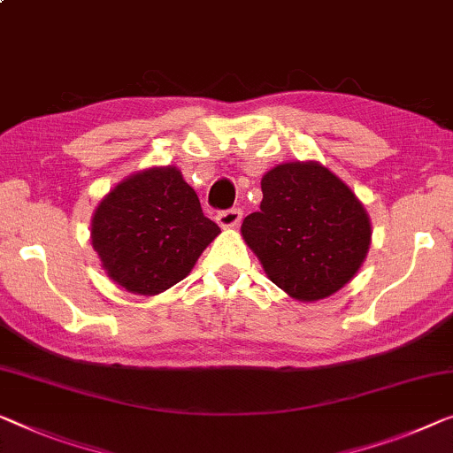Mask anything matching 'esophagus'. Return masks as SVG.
Segmentation results:
<instances>
[{
    "mask_svg": "<svg viewBox=\"0 0 453 453\" xmlns=\"http://www.w3.org/2000/svg\"><path fill=\"white\" fill-rule=\"evenodd\" d=\"M242 221V209L232 207L218 213V224L221 227H235Z\"/></svg>",
    "mask_w": 453,
    "mask_h": 453,
    "instance_id": "34e87169",
    "label": "esophagus"
}]
</instances>
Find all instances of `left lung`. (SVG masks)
<instances>
[{"instance_id": "1", "label": "left lung", "mask_w": 453, "mask_h": 453, "mask_svg": "<svg viewBox=\"0 0 453 453\" xmlns=\"http://www.w3.org/2000/svg\"><path fill=\"white\" fill-rule=\"evenodd\" d=\"M242 235L268 279L293 299L317 301L352 280L370 248L356 195L317 162H287L262 177L260 211Z\"/></svg>"}]
</instances>
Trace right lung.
I'll list each match as a JSON object with an SVG mask.
<instances>
[{"label": "right lung", "instance_id": "right-lung-1", "mask_svg": "<svg viewBox=\"0 0 453 453\" xmlns=\"http://www.w3.org/2000/svg\"><path fill=\"white\" fill-rule=\"evenodd\" d=\"M219 232L173 166L121 180L91 224L93 248L107 276L138 295H157L183 280Z\"/></svg>", "mask_w": 453, "mask_h": 453}]
</instances>
